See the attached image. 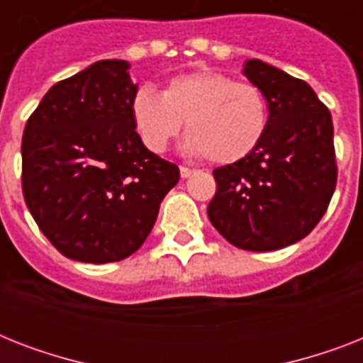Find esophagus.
Segmentation results:
<instances>
[{"mask_svg": "<svg viewBox=\"0 0 363 363\" xmlns=\"http://www.w3.org/2000/svg\"><path fill=\"white\" fill-rule=\"evenodd\" d=\"M194 169H190V167H186V165H181V177L182 179H188V177L192 175Z\"/></svg>", "mask_w": 363, "mask_h": 363, "instance_id": "1", "label": "esophagus"}]
</instances>
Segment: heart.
<instances>
[{
    "label": "heart",
    "mask_w": 363,
    "mask_h": 363,
    "mask_svg": "<svg viewBox=\"0 0 363 363\" xmlns=\"http://www.w3.org/2000/svg\"><path fill=\"white\" fill-rule=\"evenodd\" d=\"M130 109L137 135L150 152H164L186 122L184 148L220 165L250 156L269 125L262 88L209 69L171 79L164 94L137 88Z\"/></svg>",
    "instance_id": "1"
}]
</instances>
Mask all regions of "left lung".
<instances>
[{"label":"left lung","mask_w":363,"mask_h":363,"mask_svg":"<svg viewBox=\"0 0 363 363\" xmlns=\"http://www.w3.org/2000/svg\"><path fill=\"white\" fill-rule=\"evenodd\" d=\"M242 75L269 104L264 141L250 156L213 171L211 224L242 250L269 252L313 232L337 182L332 115L305 81L262 60Z\"/></svg>","instance_id":"obj_1"}]
</instances>
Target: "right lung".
Returning a JSON list of instances; mask_svg holds the SVG:
<instances>
[{
	"mask_svg": "<svg viewBox=\"0 0 363 363\" xmlns=\"http://www.w3.org/2000/svg\"><path fill=\"white\" fill-rule=\"evenodd\" d=\"M128 69L124 60L96 62L56 82L26 122V205L45 238L77 262L131 256L181 177L137 135Z\"/></svg>",
	"mask_w": 363,
	"mask_h": 363,
	"instance_id": "right-lung-1",
	"label": "right lung"
}]
</instances>
